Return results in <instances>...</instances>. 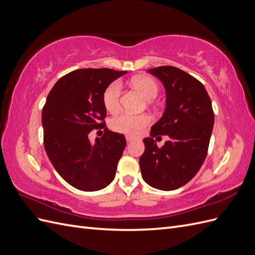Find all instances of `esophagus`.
I'll use <instances>...</instances> for the list:
<instances>
[{"mask_svg": "<svg viewBox=\"0 0 255 255\" xmlns=\"http://www.w3.org/2000/svg\"><path fill=\"white\" fill-rule=\"evenodd\" d=\"M126 139H127V141H128V142H130V141H133V140H134V138H133L132 136H128H128L126 137Z\"/></svg>", "mask_w": 255, "mask_h": 255, "instance_id": "1", "label": "esophagus"}]
</instances>
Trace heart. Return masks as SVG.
I'll return each instance as SVG.
<instances>
[{
    "label": "heart",
    "mask_w": 255,
    "mask_h": 255,
    "mask_svg": "<svg viewBox=\"0 0 255 255\" xmlns=\"http://www.w3.org/2000/svg\"><path fill=\"white\" fill-rule=\"evenodd\" d=\"M133 86L140 92L146 100L155 99L158 95V85L151 78L146 76H137L134 78ZM121 83L115 81L111 83L103 92V104L105 109L115 113L120 107ZM151 118L148 115H133L128 113H121L114 117L111 121L112 128L116 132L136 136L149 126Z\"/></svg>",
    "instance_id": "obj_1"
}]
</instances>
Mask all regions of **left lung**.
<instances>
[{
  "mask_svg": "<svg viewBox=\"0 0 255 255\" xmlns=\"http://www.w3.org/2000/svg\"><path fill=\"white\" fill-rule=\"evenodd\" d=\"M164 84L166 109L143 139L139 158L142 179L160 190H174L194 177L203 165L214 127L211 98L194 76L179 68L161 66L148 70ZM171 139L158 148L152 138Z\"/></svg>",
  "mask_w": 255,
  "mask_h": 255,
  "instance_id": "left-lung-1",
  "label": "left lung"
}]
</instances>
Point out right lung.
Segmentation results:
<instances>
[{
	"label": "right lung",
	"instance_id": "add662e5",
	"mask_svg": "<svg viewBox=\"0 0 255 255\" xmlns=\"http://www.w3.org/2000/svg\"><path fill=\"white\" fill-rule=\"evenodd\" d=\"M127 71L80 69L59 79L42 109L44 149L63 179L83 191L103 189L113 182L127 145L125 135L104 128L91 143L88 134L105 127L103 92Z\"/></svg>",
	"mask_w": 255,
	"mask_h": 255
}]
</instances>
